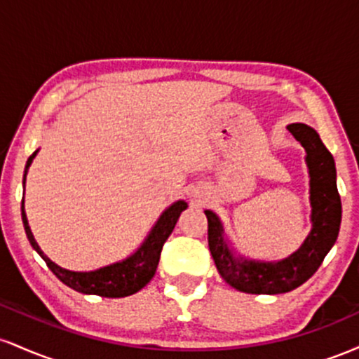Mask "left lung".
<instances>
[{"instance_id":"8db88e82","label":"left lung","mask_w":359,"mask_h":359,"mask_svg":"<svg viewBox=\"0 0 359 359\" xmlns=\"http://www.w3.org/2000/svg\"><path fill=\"white\" fill-rule=\"evenodd\" d=\"M287 130L306 150L311 185L312 229L302 246L280 262H258L236 257L224 238V228L212 211L208 216V241L219 275L245 294H285L307 282L332 248L341 226V197L336 185V165L331 151L320 142L314 128L292 123Z\"/></svg>"}]
</instances>
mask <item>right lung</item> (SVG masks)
Returning a JSON list of instances; mask_svg holds the SVG:
<instances>
[{"mask_svg": "<svg viewBox=\"0 0 359 359\" xmlns=\"http://www.w3.org/2000/svg\"><path fill=\"white\" fill-rule=\"evenodd\" d=\"M36 154H39V150H35L34 154L30 155V158L27 160L23 174V187L25 179H27L28 167L32 165ZM184 209H187V203H185V201H177V203H174L170 208H167L165 211L162 212V216H160L158 221L155 222L151 231L148 233L145 241L142 243V246H140L133 255H130L126 259H121V262L113 263V265L102 266V269L93 271L65 270L57 265V263H53L52 259L40 250L39 243L35 241L34 234H32L30 226H28L27 214H25L23 203L22 219L25 226V233H27V238L28 241H30L32 248L43 258V262L47 263V266L52 270V273L55 275L62 283L74 288L76 292H81V294L118 299L137 294L138 290H142V288L154 278L156 266H158V259L160 253H162L163 243L167 241V238L170 236L172 231H174L177 219H179L180 212H182Z\"/></svg>", "mask_w": 359, "mask_h": 359, "instance_id": "right-lung-1", "label": "right lung"}]
</instances>
